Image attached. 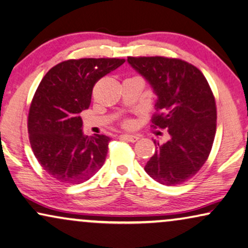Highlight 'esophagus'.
Returning <instances> with one entry per match:
<instances>
[{"instance_id": "esophagus-1", "label": "esophagus", "mask_w": 248, "mask_h": 248, "mask_svg": "<svg viewBox=\"0 0 248 248\" xmlns=\"http://www.w3.org/2000/svg\"><path fill=\"white\" fill-rule=\"evenodd\" d=\"M123 138L127 141L136 142L139 139V136H137V135H123Z\"/></svg>"}]
</instances>
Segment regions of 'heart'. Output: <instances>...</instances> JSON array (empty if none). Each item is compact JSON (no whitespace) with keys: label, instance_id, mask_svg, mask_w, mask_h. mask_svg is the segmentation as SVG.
Here are the masks:
<instances>
[{"label":"heart","instance_id":"1","mask_svg":"<svg viewBox=\"0 0 248 248\" xmlns=\"http://www.w3.org/2000/svg\"><path fill=\"white\" fill-rule=\"evenodd\" d=\"M132 124H134V123H132V121L129 120V119H125V120L124 121V127H131Z\"/></svg>","mask_w":248,"mask_h":248}]
</instances>
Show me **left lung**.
I'll use <instances>...</instances> for the list:
<instances>
[{
    "instance_id": "8db88e82",
    "label": "left lung",
    "mask_w": 248,
    "mask_h": 248,
    "mask_svg": "<svg viewBox=\"0 0 248 248\" xmlns=\"http://www.w3.org/2000/svg\"><path fill=\"white\" fill-rule=\"evenodd\" d=\"M158 96L154 128L167 129L165 144L154 140L146 173L164 186H176L197 174L210 154L217 128V108L210 85L199 68L179 58L128 57Z\"/></svg>"
}]
</instances>
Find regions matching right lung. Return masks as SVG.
Masks as SVG:
<instances>
[{"mask_svg":"<svg viewBox=\"0 0 248 248\" xmlns=\"http://www.w3.org/2000/svg\"><path fill=\"white\" fill-rule=\"evenodd\" d=\"M124 62L68 59L50 68L41 79L31 101L28 132L37 160L59 182H85L104 164L110 138L83 135L79 113L89 109L95 83Z\"/></svg>","mask_w":248,"mask_h":248,"instance_id":"1","label":"right lung"}]
</instances>
